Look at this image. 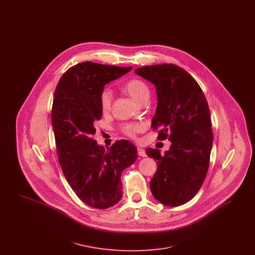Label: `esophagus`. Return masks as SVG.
<instances>
[{"label":"esophagus","mask_w":255,"mask_h":255,"mask_svg":"<svg viewBox=\"0 0 255 255\" xmlns=\"http://www.w3.org/2000/svg\"><path fill=\"white\" fill-rule=\"evenodd\" d=\"M137 154L140 157H146L145 150L142 149V148H137Z\"/></svg>","instance_id":"esophagus-1"}]
</instances>
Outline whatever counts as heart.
<instances>
[{"label": "heart", "instance_id": "1", "mask_svg": "<svg viewBox=\"0 0 255 255\" xmlns=\"http://www.w3.org/2000/svg\"><path fill=\"white\" fill-rule=\"evenodd\" d=\"M125 91L133 97L138 103H143L150 97V88L145 82L139 78L129 80L125 86ZM113 99V93L110 88H104L100 94V106L103 112H108L111 109ZM145 130V125L141 122H133L124 124L122 126V133L130 137H134L137 133Z\"/></svg>", "mask_w": 255, "mask_h": 255}]
</instances>
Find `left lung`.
<instances>
[{"mask_svg": "<svg viewBox=\"0 0 255 255\" xmlns=\"http://www.w3.org/2000/svg\"><path fill=\"white\" fill-rule=\"evenodd\" d=\"M156 87L158 106L152 119L158 138L168 137L170 149L147 148L158 168L150 189L159 203L182 206L200 190L209 166L213 142L210 112L206 97L194 78L179 66L161 64L134 71Z\"/></svg>", "mask_w": 255, "mask_h": 255, "instance_id": "1", "label": "left lung"}]
</instances>
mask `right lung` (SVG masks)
<instances>
[{"label":"right lung","instance_id":"1","mask_svg":"<svg viewBox=\"0 0 255 255\" xmlns=\"http://www.w3.org/2000/svg\"><path fill=\"white\" fill-rule=\"evenodd\" d=\"M131 70L79 63L62 75L54 93L51 123L61 168L77 197L98 209L121 201L122 171L137 158L136 148L129 140H118L105 149L93 138L95 122L102 117L100 94L104 86Z\"/></svg>","mask_w":255,"mask_h":255}]
</instances>
